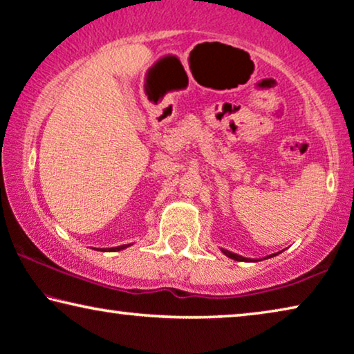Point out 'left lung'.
<instances>
[{
    "label": "left lung",
    "instance_id": "8db88e82",
    "mask_svg": "<svg viewBox=\"0 0 354 354\" xmlns=\"http://www.w3.org/2000/svg\"><path fill=\"white\" fill-rule=\"evenodd\" d=\"M223 252L227 257H230V259H234V261H240V262H243V261H248L246 257H241V256H239V254H235V252H230V251H227V250H223ZM270 257V256H268Z\"/></svg>",
    "mask_w": 354,
    "mask_h": 354
}]
</instances>
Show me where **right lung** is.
Segmentation results:
<instances>
[{
  "label": "right lung",
  "instance_id": "add662e5",
  "mask_svg": "<svg viewBox=\"0 0 354 354\" xmlns=\"http://www.w3.org/2000/svg\"><path fill=\"white\" fill-rule=\"evenodd\" d=\"M127 246H129V245L115 246V248H108V250H104V248H103V250H104V251H120V250H124V248H127ZM103 250H102V251H103Z\"/></svg>",
  "mask_w": 354,
  "mask_h": 354
}]
</instances>
